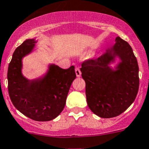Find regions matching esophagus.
<instances>
[{
    "mask_svg": "<svg viewBox=\"0 0 149 149\" xmlns=\"http://www.w3.org/2000/svg\"><path fill=\"white\" fill-rule=\"evenodd\" d=\"M75 72H76V76H77V77H80L81 73V70L79 67H76V68H75Z\"/></svg>",
    "mask_w": 149,
    "mask_h": 149,
    "instance_id": "obj_1",
    "label": "esophagus"
}]
</instances>
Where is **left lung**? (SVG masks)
<instances>
[{"mask_svg": "<svg viewBox=\"0 0 149 149\" xmlns=\"http://www.w3.org/2000/svg\"><path fill=\"white\" fill-rule=\"evenodd\" d=\"M115 56L122 60L116 71L108 66ZM80 70L88 106L100 117L119 116L135 100L139 88L138 61L132 47L120 37H116L111 50L84 61Z\"/></svg>", "mask_w": 149, "mask_h": 149, "instance_id": "left-lung-1", "label": "left lung"}]
</instances>
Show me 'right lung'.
Masks as SVG:
<instances>
[{
    "mask_svg": "<svg viewBox=\"0 0 149 149\" xmlns=\"http://www.w3.org/2000/svg\"><path fill=\"white\" fill-rule=\"evenodd\" d=\"M35 39H27L17 47L8 68V89L16 108L24 116L38 122L57 117L64 108L71 84L76 79L74 66L63 69L51 65L41 79L27 80L22 74V59L31 52Z\"/></svg>",
    "mask_w": 149,
    "mask_h": 149,
    "instance_id": "obj_1",
    "label": "right lung"
}]
</instances>
